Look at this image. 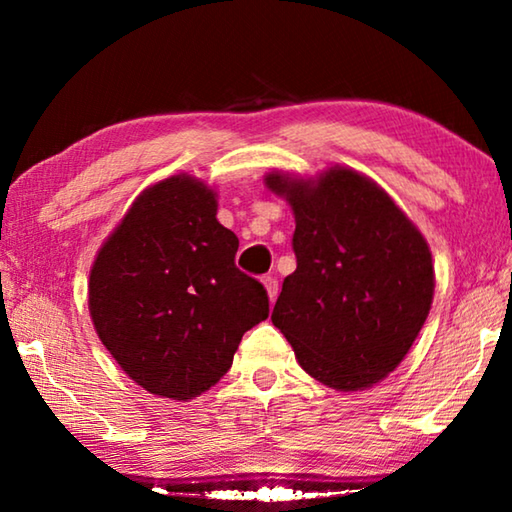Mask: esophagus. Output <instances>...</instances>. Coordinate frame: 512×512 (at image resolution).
I'll return each mask as SVG.
<instances>
[{"label":"esophagus","mask_w":512,"mask_h":512,"mask_svg":"<svg viewBox=\"0 0 512 512\" xmlns=\"http://www.w3.org/2000/svg\"><path fill=\"white\" fill-rule=\"evenodd\" d=\"M264 287L268 291V298H271V302L277 298V291H280V284H277V277L275 275H266L264 277Z\"/></svg>","instance_id":"esophagus-1"}]
</instances>
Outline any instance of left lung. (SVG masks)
Segmentation results:
<instances>
[{
	"instance_id": "left-lung-1",
	"label": "left lung",
	"mask_w": 512,
	"mask_h": 512,
	"mask_svg": "<svg viewBox=\"0 0 512 512\" xmlns=\"http://www.w3.org/2000/svg\"><path fill=\"white\" fill-rule=\"evenodd\" d=\"M296 214V271L284 277L273 325L300 366L336 391H361L397 368L433 298L431 253L384 189L350 169L318 183L268 173Z\"/></svg>"
}]
</instances>
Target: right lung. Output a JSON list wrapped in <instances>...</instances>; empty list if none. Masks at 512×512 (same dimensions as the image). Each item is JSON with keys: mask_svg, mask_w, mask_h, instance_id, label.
<instances>
[{"mask_svg": "<svg viewBox=\"0 0 512 512\" xmlns=\"http://www.w3.org/2000/svg\"><path fill=\"white\" fill-rule=\"evenodd\" d=\"M239 239L216 221L212 189L173 176L146 189L99 250L90 314L128 377L192 400L232 366L241 336L268 318V293L239 271Z\"/></svg>", "mask_w": 512, "mask_h": 512, "instance_id": "right-lung-1", "label": "right lung"}]
</instances>
